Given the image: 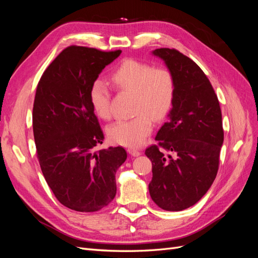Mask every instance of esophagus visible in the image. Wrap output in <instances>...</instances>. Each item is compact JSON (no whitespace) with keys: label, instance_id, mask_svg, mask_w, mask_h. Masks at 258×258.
<instances>
[{"label":"esophagus","instance_id":"obj_1","mask_svg":"<svg viewBox=\"0 0 258 258\" xmlns=\"http://www.w3.org/2000/svg\"><path fill=\"white\" fill-rule=\"evenodd\" d=\"M128 153H129L130 155H132V156H135V157H137V156L141 155V152H140L139 150H137V148H129Z\"/></svg>","mask_w":258,"mask_h":258}]
</instances>
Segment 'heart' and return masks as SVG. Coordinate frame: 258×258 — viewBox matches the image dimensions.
Instances as JSON below:
<instances>
[{
    "label": "heart",
    "instance_id": "heart-1",
    "mask_svg": "<svg viewBox=\"0 0 258 258\" xmlns=\"http://www.w3.org/2000/svg\"><path fill=\"white\" fill-rule=\"evenodd\" d=\"M111 82L117 90L134 93L132 112L136 116L113 123L107 136L116 144L137 147L152 132V118L161 120L172 110L176 93L174 74L167 67H154L145 61L126 59L113 70ZM89 99L99 117L111 118V90L104 82L92 83Z\"/></svg>",
    "mask_w": 258,
    "mask_h": 258
}]
</instances>
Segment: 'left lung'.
<instances>
[{
    "label": "left lung",
    "mask_w": 258,
    "mask_h": 258,
    "mask_svg": "<svg viewBox=\"0 0 258 258\" xmlns=\"http://www.w3.org/2000/svg\"><path fill=\"white\" fill-rule=\"evenodd\" d=\"M153 53L174 74L176 93L169 121L155 138L157 144L145 151L153 165L148 189L159 208L182 211L197 204L216 177L224 141L222 111L212 85L196 62L174 48Z\"/></svg>",
    "instance_id": "obj_1"
}]
</instances>
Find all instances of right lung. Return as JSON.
<instances>
[{
    "label": "right lung",
    "instance_id": "1",
    "mask_svg": "<svg viewBox=\"0 0 258 258\" xmlns=\"http://www.w3.org/2000/svg\"><path fill=\"white\" fill-rule=\"evenodd\" d=\"M120 52L69 46L37 84L32 114L37 159L54 197L79 212L110 204L116 171L127 159L120 146L95 150L104 135L89 99L92 83Z\"/></svg>",
    "mask_w": 258,
    "mask_h": 258
}]
</instances>
